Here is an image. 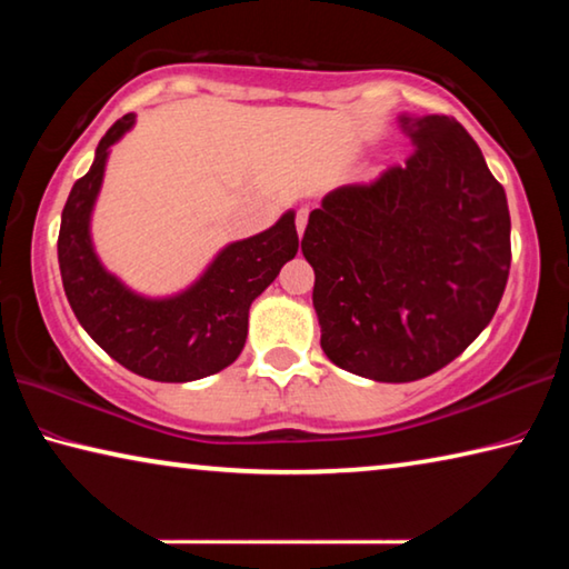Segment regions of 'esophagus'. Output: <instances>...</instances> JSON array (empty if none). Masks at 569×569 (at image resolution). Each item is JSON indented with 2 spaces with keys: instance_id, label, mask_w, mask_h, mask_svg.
<instances>
[{
  "instance_id": "34e87169",
  "label": "esophagus",
  "mask_w": 569,
  "mask_h": 569,
  "mask_svg": "<svg viewBox=\"0 0 569 569\" xmlns=\"http://www.w3.org/2000/svg\"><path fill=\"white\" fill-rule=\"evenodd\" d=\"M308 213H311V210H308V208H298V213H296V230H298V236H303V230H306V226H308Z\"/></svg>"
}]
</instances>
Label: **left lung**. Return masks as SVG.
<instances>
[{"mask_svg": "<svg viewBox=\"0 0 569 569\" xmlns=\"http://www.w3.org/2000/svg\"><path fill=\"white\" fill-rule=\"evenodd\" d=\"M407 166L331 190L301 250L321 349L356 377L403 383L455 361L502 301L512 246L505 188L447 114H399Z\"/></svg>", "mask_w": 569, "mask_h": 569, "instance_id": "obj_1", "label": "left lung"}]
</instances>
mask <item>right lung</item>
<instances>
[{
	"label": "right lung",
	"mask_w": 569,
	"mask_h": 569,
	"mask_svg": "<svg viewBox=\"0 0 569 569\" xmlns=\"http://www.w3.org/2000/svg\"><path fill=\"white\" fill-rule=\"evenodd\" d=\"M132 124L134 112H128L104 132L90 170L70 190L57 240L62 286L82 329L124 369L152 381H196L223 371L243 351L250 303L298 250L296 213L286 210L263 233L218 250L178 293L132 291L102 266L90 233L110 148Z\"/></svg>",
	"instance_id": "obj_1"
}]
</instances>
